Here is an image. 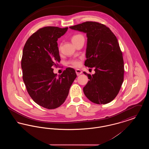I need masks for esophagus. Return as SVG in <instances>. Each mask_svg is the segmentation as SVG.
<instances>
[{
    "instance_id": "1",
    "label": "esophagus",
    "mask_w": 149,
    "mask_h": 149,
    "mask_svg": "<svg viewBox=\"0 0 149 149\" xmlns=\"http://www.w3.org/2000/svg\"><path fill=\"white\" fill-rule=\"evenodd\" d=\"M75 72H76V74H77V75L78 76L80 75V74H82V71L80 70H79V69H77V70H75Z\"/></svg>"
}]
</instances>
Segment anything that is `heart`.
<instances>
[{"label":"heart","instance_id":"heart-1","mask_svg":"<svg viewBox=\"0 0 149 149\" xmlns=\"http://www.w3.org/2000/svg\"><path fill=\"white\" fill-rule=\"evenodd\" d=\"M81 37H83V36L81 35H77L74 36L72 37L71 41H72V42H74V41L78 40ZM69 63L72 65L73 66H75V67H78V66L79 65V62L77 60H72V61L69 62Z\"/></svg>","mask_w":149,"mask_h":149}]
</instances>
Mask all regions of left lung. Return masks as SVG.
I'll use <instances>...</instances> for the list:
<instances>
[{"instance_id": "left-lung-1", "label": "left lung", "mask_w": 149, "mask_h": 149, "mask_svg": "<svg viewBox=\"0 0 149 149\" xmlns=\"http://www.w3.org/2000/svg\"><path fill=\"white\" fill-rule=\"evenodd\" d=\"M86 34L85 66L95 68L91 75L85 72L89 80L83 88L86 98L98 104L112 101L123 81L124 63L119 43L106 26L95 22H86L69 27Z\"/></svg>"}]
</instances>
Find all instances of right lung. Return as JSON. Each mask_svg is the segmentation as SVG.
I'll return each mask as SVG.
<instances>
[{"instance_id":"obj_1","label":"right lung","mask_w":149,"mask_h":149,"mask_svg":"<svg viewBox=\"0 0 149 149\" xmlns=\"http://www.w3.org/2000/svg\"><path fill=\"white\" fill-rule=\"evenodd\" d=\"M68 29H40L29 37L23 50L21 67L27 91L35 103L49 109L64 103L77 77L70 68L58 76L54 73L53 67L60 61L57 41Z\"/></svg>"}]
</instances>
